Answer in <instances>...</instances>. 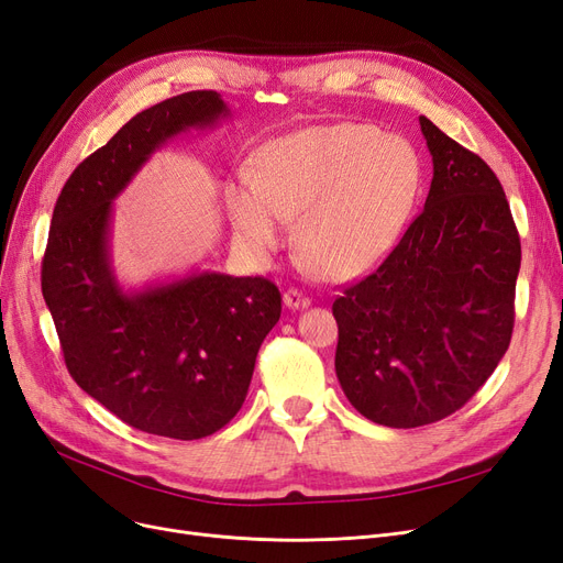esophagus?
I'll use <instances>...</instances> for the list:
<instances>
[{
	"instance_id": "esophagus-1",
	"label": "esophagus",
	"mask_w": 563,
	"mask_h": 563,
	"mask_svg": "<svg viewBox=\"0 0 563 563\" xmlns=\"http://www.w3.org/2000/svg\"><path fill=\"white\" fill-rule=\"evenodd\" d=\"M283 301L287 308H292V310H301V308L310 306V299L306 295H301L299 289H287V292L283 295Z\"/></svg>"
}]
</instances>
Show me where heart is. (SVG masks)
<instances>
[{"label":"heart","mask_w":563,"mask_h":563,"mask_svg":"<svg viewBox=\"0 0 563 563\" xmlns=\"http://www.w3.org/2000/svg\"><path fill=\"white\" fill-rule=\"evenodd\" d=\"M422 187L412 145L364 122L306 128L271 141L257 172L224 185L232 236L266 266L292 232L306 266L329 278L360 276L399 243Z\"/></svg>","instance_id":"1"}]
</instances>
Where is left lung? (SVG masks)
<instances>
[{"label":"left lung","mask_w":563,"mask_h":563,"mask_svg":"<svg viewBox=\"0 0 563 563\" xmlns=\"http://www.w3.org/2000/svg\"><path fill=\"white\" fill-rule=\"evenodd\" d=\"M433 162L424 211L334 301L336 376L366 420L412 429L460 410L506 355L522 262L487 162L420 115Z\"/></svg>","instance_id":"1"}]
</instances>
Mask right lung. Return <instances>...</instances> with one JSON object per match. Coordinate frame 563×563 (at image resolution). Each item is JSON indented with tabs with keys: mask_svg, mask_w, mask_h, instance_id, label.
<instances>
[{
	"mask_svg": "<svg viewBox=\"0 0 563 563\" xmlns=\"http://www.w3.org/2000/svg\"><path fill=\"white\" fill-rule=\"evenodd\" d=\"M229 109L213 90L136 113L82 159L57 197L41 292L71 378L139 431L197 441L241 410L262 341L280 320L266 278L192 271L124 292L111 266L113 199L162 145L211 130Z\"/></svg>",
	"mask_w": 563,
	"mask_h": 563,
	"instance_id": "obj_1",
	"label": "right lung"
}]
</instances>
